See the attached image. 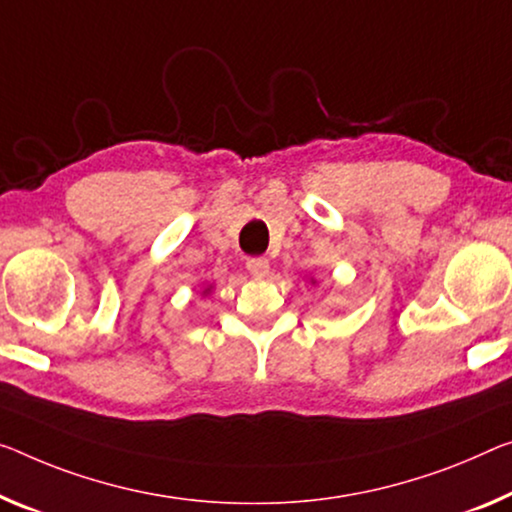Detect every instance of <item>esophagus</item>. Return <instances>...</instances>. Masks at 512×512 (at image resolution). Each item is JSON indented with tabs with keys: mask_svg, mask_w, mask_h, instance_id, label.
Segmentation results:
<instances>
[{
	"mask_svg": "<svg viewBox=\"0 0 512 512\" xmlns=\"http://www.w3.org/2000/svg\"><path fill=\"white\" fill-rule=\"evenodd\" d=\"M247 270H249V274H254V277L261 279L267 272H270V263H267V258H249Z\"/></svg>",
	"mask_w": 512,
	"mask_h": 512,
	"instance_id": "1",
	"label": "esophagus"
}]
</instances>
